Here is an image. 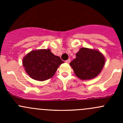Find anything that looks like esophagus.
<instances>
[{
    "mask_svg": "<svg viewBox=\"0 0 123 123\" xmlns=\"http://www.w3.org/2000/svg\"><path fill=\"white\" fill-rule=\"evenodd\" d=\"M70 61H71V59H68V60H67L66 61H65V62L67 63V64H69V63L70 62Z\"/></svg>",
    "mask_w": 123,
    "mask_h": 123,
    "instance_id": "1",
    "label": "esophagus"
}]
</instances>
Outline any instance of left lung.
I'll return each instance as SVG.
<instances>
[{"label": "left lung", "mask_w": 123, "mask_h": 123, "mask_svg": "<svg viewBox=\"0 0 123 123\" xmlns=\"http://www.w3.org/2000/svg\"><path fill=\"white\" fill-rule=\"evenodd\" d=\"M75 55L76 58L69 65L75 75L81 80H91L95 78L105 65V56L96 49L81 48Z\"/></svg>", "instance_id": "obj_1"}]
</instances>
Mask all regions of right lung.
<instances>
[{
    "label": "right lung",
    "instance_id": "add662e5",
    "mask_svg": "<svg viewBox=\"0 0 123 123\" xmlns=\"http://www.w3.org/2000/svg\"><path fill=\"white\" fill-rule=\"evenodd\" d=\"M64 62L49 49L32 50L23 59V65L28 75L41 81L52 77L59 65Z\"/></svg>",
    "mask_w": 123,
    "mask_h": 123
}]
</instances>
